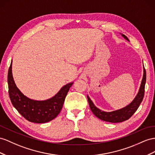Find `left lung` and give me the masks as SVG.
<instances>
[{"mask_svg": "<svg viewBox=\"0 0 155 155\" xmlns=\"http://www.w3.org/2000/svg\"><path fill=\"white\" fill-rule=\"evenodd\" d=\"M122 35L124 38H126V40H128V38H127V37L125 36L124 35ZM143 77L141 84L137 96L129 105L125 107L124 108L113 112L102 111V110L97 109L96 107L94 105L92 100H91L90 97L88 96V101L89 103L90 107L92 113L95 114V116H96L97 118L101 119L102 120L113 123L125 121L132 117L135 113V112L136 111L139 107H140L144 97L145 85L146 82V71L145 68L143 69Z\"/></svg>", "mask_w": 155, "mask_h": 155, "instance_id": "obj_1", "label": "left lung"}]
</instances>
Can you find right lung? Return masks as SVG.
Instances as JSON below:
<instances>
[{
  "label": "right lung",
  "instance_id": "right-lung-1",
  "mask_svg": "<svg viewBox=\"0 0 155 155\" xmlns=\"http://www.w3.org/2000/svg\"><path fill=\"white\" fill-rule=\"evenodd\" d=\"M8 94L13 106L26 120L35 123H45L53 120L60 113L71 82L62 87L55 96L45 101H35L27 97L15 86L12 73V63L8 73Z\"/></svg>",
  "mask_w": 155,
  "mask_h": 155
}]
</instances>
